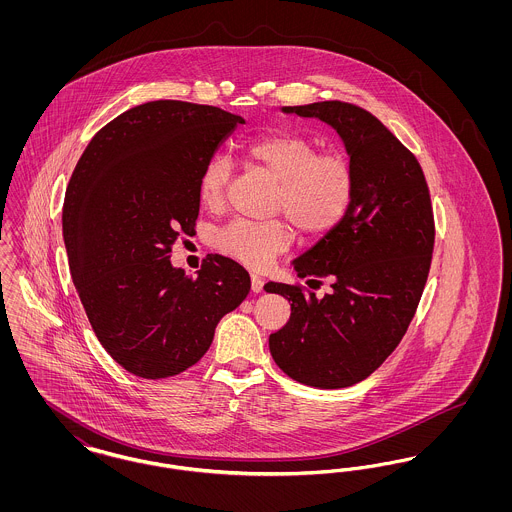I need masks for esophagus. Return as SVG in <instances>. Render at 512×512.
Instances as JSON below:
<instances>
[{
    "label": "esophagus",
    "mask_w": 512,
    "mask_h": 512,
    "mask_svg": "<svg viewBox=\"0 0 512 512\" xmlns=\"http://www.w3.org/2000/svg\"><path fill=\"white\" fill-rule=\"evenodd\" d=\"M263 286H265L263 278H261V276H257V274H251V292L261 293L263 292Z\"/></svg>",
    "instance_id": "obj_1"
}]
</instances>
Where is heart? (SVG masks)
<instances>
[{"label":"heart","mask_w":512,"mask_h":512,"mask_svg":"<svg viewBox=\"0 0 512 512\" xmlns=\"http://www.w3.org/2000/svg\"><path fill=\"white\" fill-rule=\"evenodd\" d=\"M245 157L280 182L278 205L305 234H324L345 215L353 195V171L341 153H318L313 140L295 132H268L245 146ZM230 180V161L213 155L199 176V199L217 209ZM292 244V228L282 222L236 219L215 234L220 253L265 268L276 253Z\"/></svg>","instance_id":"heart-1"}]
</instances>
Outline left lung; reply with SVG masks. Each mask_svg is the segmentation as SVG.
I'll list each match as a JSON object with an SVG mask.
<instances>
[{
    "label": "left lung",
    "instance_id": "obj_1",
    "mask_svg": "<svg viewBox=\"0 0 512 512\" xmlns=\"http://www.w3.org/2000/svg\"><path fill=\"white\" fill-rule=\"evenodd\" d=\"M282 111L320 119L340 134L353 195L343 219L292 261L299 278H326L330 293L265 284L292 301L290 320L270 334L268 347L293 380L349 388L390 357L413 320L434 249L430 194L413 153L365 109L318 101Z\"/></svg>",
    "mask_w": 512,
    "mask_h": 512
}]
</instances>
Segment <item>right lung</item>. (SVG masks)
Instances as JSON below:
<instances>
[{"label": "right lung", "mask_w": 512, "mask_h": 512, "mask_svg": "<svg viewBox=\"0 0 512 512\" xmlns=\"http://www.w3.org/2000/svg\"><path fill=\"white\" fill-rule=\"evenodd\" d=\"M238 124L219 107L149 101L105 124L74 167L63 203L74 288L99 343L140 378L195 365L251 288L222 255L194 278L171 263L199 215L201 171Z\"/></svg>", "instance_id": "right-lung-1"}]
</instances>
